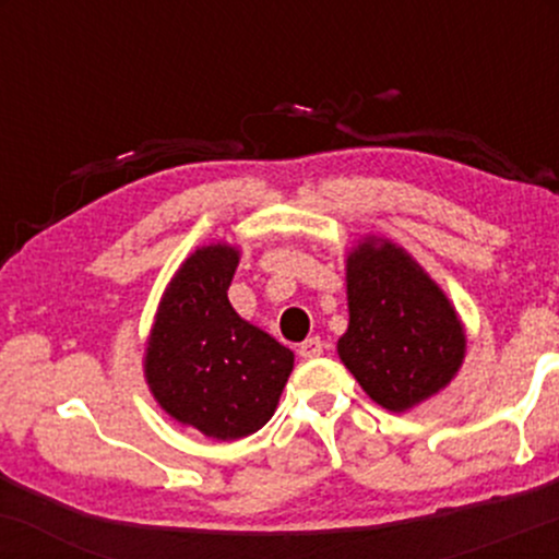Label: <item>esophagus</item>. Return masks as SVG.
<instances>
[{
    "label": "esophagus",
    "mask_w": 559,
    "mask_h": 559,
    "mask_svg": "<svg viewBox=\"0 0 559 559\" xmlns=\"http://www.w3.org/2000/svg\"><path fill=\"white\" fill-rule=\"evenodd\" d=\"M299 355L305 357V360H312V357H320V355H323V342H320L318 336L305 338V342L299 344Z\"/></svg>",
    "instance_id": "1"
}]
</instances>
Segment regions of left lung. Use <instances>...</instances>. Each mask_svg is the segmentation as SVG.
<instances>
[{
	"instance_id": "1",
	"label": "left lung",
	"mask_w": 559,
	"mask_h": 559,
	"mask_svg": "<svg viewBox=\"0 0 559 559\" xmlns=\"http://www.w3.org/2000/svg\"><path fill=\"white\" fill-rule=\"evenodd\" d=\"M349 329L338 357L376 404L404 413L452 381L465 331L447 294L386 239H365L346 258Z\"/></svg>"
}]
</instances>
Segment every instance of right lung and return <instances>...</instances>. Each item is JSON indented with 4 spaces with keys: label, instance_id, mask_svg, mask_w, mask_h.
Returning <instances> with one entry per match:
<instances>
[{
    "label": "right lung",
    "instance_id": "add662e5",
    "mask_svg": "<svg viewBox=\"0 0 559 559\" xmlns=\"http://www.w3.org/2000/svg\"><path fill=\"white\" fill-rule=\"evenodd\" d=\"M239 249L199 247L157 307L144 376L159 407L217 441L260 431L273 418L294 352L230 307Z\"/></svg>",
    "mask_w": 559,
    "mask_h": 559
}]
</instances>
